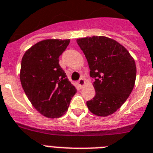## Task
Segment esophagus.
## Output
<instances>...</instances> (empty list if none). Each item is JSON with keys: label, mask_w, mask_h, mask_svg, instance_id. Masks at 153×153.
<instances>
[{"label": "esophagus", "mask_w": 153, "mask_h": 153, "mask_svg": "<svg viewBox=\"0 0 153 153\" xmlns=\"http://www.w3.org/2000/svg\"><path fill=\"white\" fill-rule=\"evenodd\" d=\"M77 84L79 87H83V86L85 84V80H84L83 78H80V79H79V80L77 81Z\"/></svg>", "instance_id": "1"}]
</instances>
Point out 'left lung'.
Listing matches in <instances>:
<instances>
[{
	"mask_svg": "<svg viewBox=\"0 0 153 153\" xmlns=\"http://www.w3.org/2000/svg\"><path fill=\"white\" fill-rule=\"evenodd\" d=\"M94 79L95 96L87 102L89 110L99 117L113 114L126 102L136 79L135 62L127 49L106 36L76 40Z\"/></svg>",
	"mask_w": 153,
	"mask_h": 153,
	"instance_id": "8db88e82",
	"label": "left lung"
}]
</instances>
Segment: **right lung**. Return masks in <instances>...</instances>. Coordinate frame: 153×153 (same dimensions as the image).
<instances>
[{
  "mask_svg": "<svg viewBox=\"0 0 153 153\" xmlns=\"http://www.w3.org/2000/svg\"><path fill=\"white\" fill-rule=\"evenodd\" d=\"M69 41L42 40L27 50L22 59V88L34 108L48 118L65 114L76 92L59 63Z\"/></svg>",
  "mask_w": 153,
  "mask_h": 153,
  "instance_id": "1",
  "label": "right lung"
}]
</instances>
